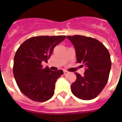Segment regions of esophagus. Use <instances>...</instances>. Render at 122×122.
Listing matches in <instances>:
<instances>
[{"label": "esophagus", "mask_w": 122, "mask_h": 122, "mask_svg": "<svg viewBox=\"0 0 122 122\" xmlns=\"http://www.w3.org/2000/svg\"><path fill=\"white\" fill-rule=\"evenodd\" d=\"M69 73L68 71H64V75H66Z\"/></svg>", "instance_id": "1"}]
</instances>
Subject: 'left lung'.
Segmentation results:
<instances>
[{"label":"left lung","instance_id":"obj_1","mask_svg":"<svg viewBox=\"0 0 122 122\" xmlns=\"http://www.w3.org/2000/svg\"><path fill=\"white\" fill-rule=\"evenodd\" d=\"M67 38L74 46L77 63L85 67L82 76L75 73L76 80L71 85V92L80 99H94L108 82L112 66L110 53L101 42L92 37L73 35Z\"/></svg>","mask_w":122,"mask_h":122}]
</instances>
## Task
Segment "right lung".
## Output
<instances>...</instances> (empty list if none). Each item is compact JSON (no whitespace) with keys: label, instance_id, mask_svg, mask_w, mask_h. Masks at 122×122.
<instances>
[{"label":"right lung","instance_id":"1","mask_svg":"<svg viewBox=\"0 0 122 122\" xmlns=\"http://www.w3.org/2000/svg\"><path fill=\"white\" fill-rule=\"evenodd\" d=\"M65 38L64 35L31 37L17 50L13 74L20 91L31 100L44 102L53 96L56 81L63 71L43 68L42 62H47L54 48Z\"/></svg>","mask_w":122,"mask_h":122}]
</instances>
